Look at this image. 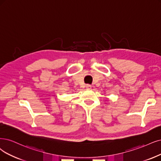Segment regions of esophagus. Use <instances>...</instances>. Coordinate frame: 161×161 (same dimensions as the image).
I'll return each mask as SVG.
<instances>
[{"instance_id":"34e87169","label":"esophagus","mask_w":161,"mask_h":161,"mask_svg":"<svg viewBox=\"0 0 161 161\" xmlns=\"http://www.w3.org/2000/svg\"><path fill=\"white\" fill-rule=\"evenodd\" d=\"M86 88H87V89L92 88V86H91V85H90V84H87V85L86 86Z\"/></svg>"}]
</instances>
